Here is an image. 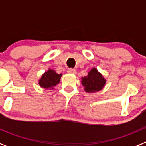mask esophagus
I'll list each match as a JSON object with an SVG mask.
<instances>
[{
  "label": "esophagus",
  "instance_id": "obj_1",
  "mask_svg": "<svg viewBox=\"0 0 146 146\" xmlns=\"http://www.w3.org/2000/svg\"><path fill=\"white\" fill-rule=\"evenodd\" d=\"M67 72H68V73H70V74H76V73H77L76 70L74 69H69L67 70Z\"/></svg>",
  "mask_w": 146,
  "mask_h": 146
}]
</instances>
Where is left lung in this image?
<instances>
[{"mask_svg": "<svg viewBox=\"0 0 146 146\" xmlns=\"http://www.w3.org/2000/svg\"><path fill=\"white\" fill-rule=\"evenodd\" d=\"M82 86H84L85 91L88 93H94L101 91L106 83L102 74L98 72L96 68H93L88 73V75L81 78Z\"/></svg>", "mask_w": 146, "mask_h": 146, "instance_id": "obj_1", "label": "left lung"}]
</instances>
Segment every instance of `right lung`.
Listing matches in <instances>:
<instances>
[{
	"label": "right lung",
	"instance_id": "obj_1",
	"mask_svg": "<svg viewBox=\"0 0 146 146\" xmlns=\"http://www.w3.org/2000/svg\"><path fill=\"white\" fill-rule=\"evenodd\" d=\"M61 76L62 74H58L53 69H49L48 71L42 74V77L38 80V84L42 88L52 90L54 89V86L58 84Z\"/></svg>",
	"mask_w": 146,
	"mask_h": 146
}]
</instances>
